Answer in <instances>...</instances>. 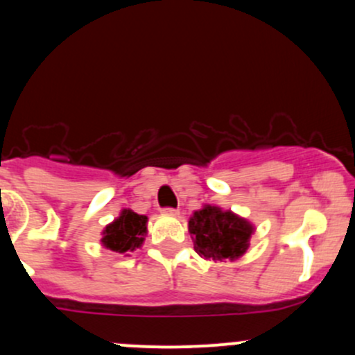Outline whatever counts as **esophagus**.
<instances>
[{
  "label": "esophagus",
  "mask_w": 355,
  "mask_h": 355,
  "mask_svg": "<svg viewBox=\"0 0 355 355\" xmlns=\"http://www.w3.org/2000/svg\"><path fill=\"white\" fill-rule=\"evenodd\" d=\"M164 214H166V215H178V210L177 209H172V207H166V209H164Z\"/></svg>",
  "instance_id": "34e87169"
}]
</instances>
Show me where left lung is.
Returning <instances> with one entry per match:
<instances>
[{
	"instance_id": "obj_1",
	"label": "left lung",
	"mask_w": 355,
	"mask_h": 355,
	"mask_svg": "<svg viewBox=\"0 0 355 355\" xmlns=\"http://www.w3.org/2000/svg\"><path fill=\"white\" fill-rule=\"evenodd\" d=\"M195 252L205 259L235 260L245 254L254 227L230 210L203 207L189 220Z\"/></svg>"
}]
</instances>
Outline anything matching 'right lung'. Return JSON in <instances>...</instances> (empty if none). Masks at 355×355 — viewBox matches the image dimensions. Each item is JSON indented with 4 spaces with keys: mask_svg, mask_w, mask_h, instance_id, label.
I'll return each instance as SVG.
<instances>
[{
    "mask_svg": "<svg viewBox=\"0 0 355 355\" xmlns=\"http://www.w3.org/2000/svg\"><path fill=\"white\" fill-rule=\"evenodd\" d=\"M145 215H138L132 210H123L115 222L103 230V245L113 252H133L141 247L146 235Z\"/></svg>",
    "mask_w": 355,
    "mask_h": 355,
    "instance_id": "right-lung-1",
    "label": "right lung"
}]
</instances>
